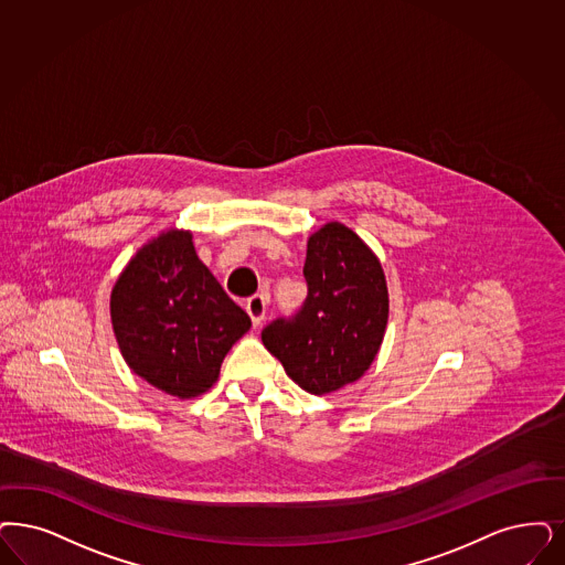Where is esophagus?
Here are the masks:
<instances>
[{
	"label": "esophagus",
	"instance_id": "34e87169",
	"mask_svg": "<svg viewBox=\"0 0 565 565\" xmlns=\"http://www.w3.org/2000/svg\"><path fill=\"white\" fill-rule=\"evenodd\" d=\"M266 306H268V299H266V295H253L247 299V313L252 316L253 324L255 327H259L262 322H264V318H266Z\"/></svg>",
	"mask_w": 565,
	"mask_h": 565
}]
</instances>
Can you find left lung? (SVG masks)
Instances as JSON below:
<instances>
[{
	"instance_id": "left-lung-1",
	"label": "left lung",
	"mask_w": 565,
	"mask_h": 565,
	"mask_svg": "<svg viewBox=\"0 0 565 565\" xmlns=\"http://www.w3.org/2000/svg\"><path fill=\"white\" fill-rule=\"evenodd\" d=\"M303 276V306L270 322L262 341L301 390L322 396L373 364L387 327V282L375 253L339 222L308 238Z\"/></svg>"
}]
</instances>
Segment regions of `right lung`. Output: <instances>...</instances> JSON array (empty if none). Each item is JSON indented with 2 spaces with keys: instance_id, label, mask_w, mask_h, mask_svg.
Masks as SVG:
<instances>
[{
  "instance_id": "obj_1",
  "label": "right lung",
  "mask_w": 565,
  "mask_h": 565,
  "mask_svg": "<svg viewBox=\"0 0 565 565\" xmlns=\"http://www.w3.org/2000/svg\"><path fill=\"white\" fill-rule=\"evenodd\" d=\"M110 320L127 366L169 396L210 390L232 345L252 329L189 231L161 232L136 253L110 292Z\"/></svg>"
}]
</instances>
